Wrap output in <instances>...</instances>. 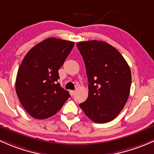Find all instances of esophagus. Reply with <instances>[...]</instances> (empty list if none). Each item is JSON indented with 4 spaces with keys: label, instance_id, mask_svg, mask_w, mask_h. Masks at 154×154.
<instances>
[{
    "label": "esophagus",
    "instance_id": "esophagus-1",
    "mask_svg": "<svg viewBox=\"0 0 154 154\" xmlns=\"http://www.w3.org/2000/svg\"><path fill=\"white\" fill-rule=\"evenodd\" d=\"M75 92L74 91V90H70V91H69V93H70V95L71 96H74V95H75Z\"/></svg>",
    "mask_w": 154,
    "mask_h": 154
}]
</instances>
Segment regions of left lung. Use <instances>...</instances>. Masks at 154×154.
Returning a JSON list of instances; mask_svg holds the SVG:
<instances>
[{
  "label": "left lung",
  "mask_w": 154,
  "mask_h": 154,
  "mask_svg": "<svg viewBox=\"0 0 154 154\" xmlns=\"http://www.w3.org/2000/svg\"><path fill=\"white\" fill-rule=\"evenodd\" d=\"M88 79V98L79 104L96 123L113 120L124 108L130 94L131 72L121 53L102 41L77 44Z\"/></svg>",
  "instance_id": "8db88e82"
}]
</instances>
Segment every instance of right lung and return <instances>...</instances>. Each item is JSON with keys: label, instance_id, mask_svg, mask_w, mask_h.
Listing matches in <instances>:
<instances>
[{"label": "right lung", "instance_id": "obj_1", "mask_svg": "<svg viewBox=\"0 0 154 154\" xmlns=\"http://www.w3.org/2000/svg\"><path fill=\"white\" fill-rule=\"evenodd\" d=\"M74 42L49 38L25 55L17 73L15 90L23 108L33 118L55 115L70 97L58 82V69L70 53Z\"/></svg>", "mask_w": 154, "mask_h": 154}]
</instances>
